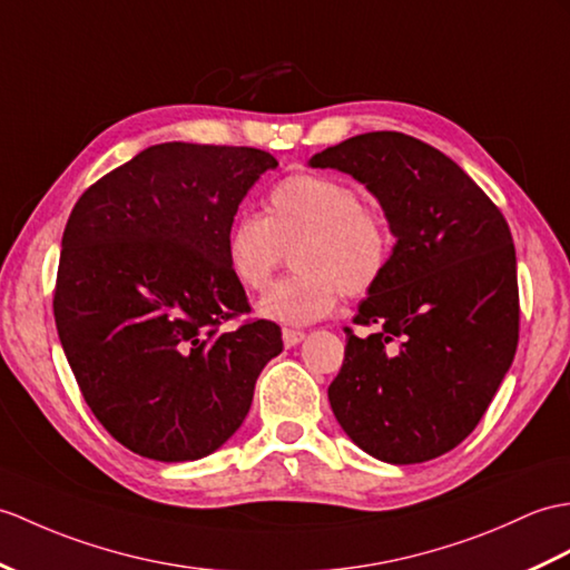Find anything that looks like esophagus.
Instances as JSON below:
<instances>
[{
	"mask_svg": "<svg viewBox=\"0 0 570 570\" xmlns=\"http://www.w3.org/2000/svg\"><path fill=\"white\" fill-rule=\"evenodd\" d=\"M282 337H284V345H286V347H296L298 342H301L303 337H306V333H301V330H291V327H284Z\"/></svg>",
	"mask_w": 570,
	"mask_h": 570,
	"instance_id": "obj_1",
	"label": "esophagus"
}]
</instances>
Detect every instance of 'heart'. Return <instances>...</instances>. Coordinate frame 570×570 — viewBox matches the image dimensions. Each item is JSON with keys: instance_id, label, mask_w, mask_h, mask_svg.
Returning a JSON list of instances; mask_svg holds the SVG:
<instances>
[{"instance_id": "1", "label": "heart", "mask_w": 570, "mask_h": 570, "mask_svg": "<svg viewBox=\"0 0 570 570\" xmlns=\"http://www.w3.org/2000/svg\"><path fill=\"white\" fill-rule=\"evenodd\" d=\"M386 214L352 184L298 171L267 194V216L237 214L225 233V262L245 291H262L294 249L298 274L274 284L259 313L284 325H311L337 308L340 294L368 296L393 257Z\"/></svg>"}]
</instances>
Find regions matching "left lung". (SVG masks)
<instances>
[{
	"instance_id": "left-lung-1",
	"label": "left lung",
	"mask_w": 570,
	"mask_h": 570,
	"mask_svg": "<svg viewBox=\"0 0 570 570\" xmlns=\"http://www.w3.org/2000/svg\"><path fill=\"white\" fill-rule=\"evenodd\" d=\"M366 184L395 235L391 267L354 325L327 399L354 444L389 464L446 454L479 425L520 337L518 259L505 216L464 169L399 130L311 157Z\"/></svg>"
}]
</instances>
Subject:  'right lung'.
Wrapping results in <instances>:
<instances>
[{"mask_svg": "<svg viewBox=\"0 0 570 570\" xmlns=\"http://www.w3.org/2000/svg\"><path fill=\"white\" fill-rule=\"evenodd\" d=\"M269 153L163 142L79 196L62 233L52 313L77 386L116 442L155 461L202 459L243 425L282 352L243 321L225 233Z\"/></svg>", "mask_w": 570, "mask_h": 570, "instance_id": "1", "label": "right lung"}]
</instances>
